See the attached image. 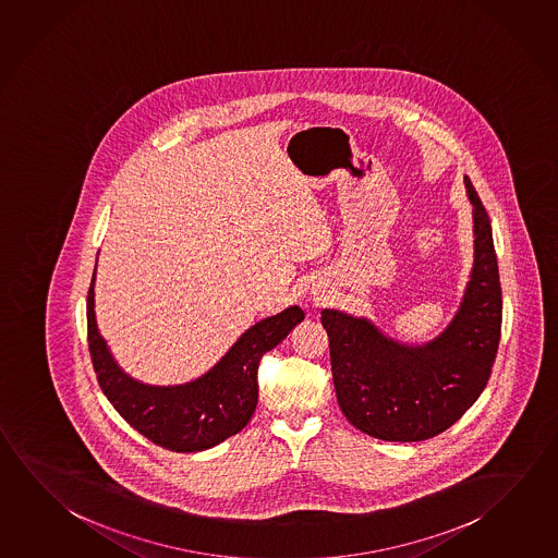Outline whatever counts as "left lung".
Instances as JSON below:
<instances>
[{
  "instance_id": "8db88e82",
  "label": "left lung",
  "mask_w": 558,
  "mask_h": 558,
  "mask_svg": "<svg viewBox=\"0 0 558 558\" xmlns=\"http://www.w3.org/2000/svg\"><path fill=\"white\" fill-rule=\"evenodd\" d=\"M474 265L459 312L425 344H401L368 319L323 310L332 384L344 417L381 440L413 442L449 429L486 388L501 337V286L488 211L464 177Z\"/></svg>"
}]
</instances>
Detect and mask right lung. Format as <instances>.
Wrapping results in <instances>:
<instances>
[{
    "label": "right lung",
    "instance_id": "1",
    "mask_svg": "<svg viewBox=\"0 0 558 558\" xmlns=\"http://www.w3.org/2000/svg\"><path fill=\"white\" fill-rule=\"evenodd\" d=\"M94 282L88 290V347L99 388L133 429L174 452L211 449L236 435L253 417L258 401L256 372L263 354L282 342L302 307L292 305L246 329L211 371L180 386H148L133 380L113 361L101 339L94 312Z\"/></svg>",
    "mask_w": 558,
    "mask_h": 558
}]
</instances>
